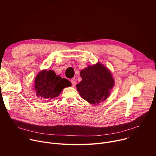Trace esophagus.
Wrapping results in <instances>:
<instances>
[{"mask_svg":"<svg viewBox=\"0 0 156 156\" xmlns=\"http://www.w3.org/2000/svg\"><path fill=\"white\" fill-rule=\"evenodd\" d=\"M70 81H71V83H72V86H75V85H76V80L75 79V78H72V79H71V80H70Z\"/></svg>","mask_w":156,"mask_h":156,"instance_id":"34e87169","label":"esophagus"}]
</instances>
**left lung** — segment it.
Returning <instances> with one entry per match:
<instances>
[{
  "label": "left lung",
  "mask_w": 156,
  "mask_h": 156,
  "mask_svg": "<svg viewBox=\"0 0 156 156\" xmlns=\"http://www.w3.org/2000/svg\"><path fill=\"white\" fill-rule=\"evenodd\" d=\"M80 76L82 80L76 84L77 91L82 98L92 104L104 101L115 84L110 70L99 62L82 70Z\"/></svg>",
  "instance_id": "left-lung-1"
}]
</instances>
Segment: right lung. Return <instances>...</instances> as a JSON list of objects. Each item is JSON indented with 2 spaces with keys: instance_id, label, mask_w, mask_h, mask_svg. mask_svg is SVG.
Returning a JSON list of instances; mask_svg holds the SVG:
<instances>
[{
  "instance_id": "obj_1",
  "label": "right lung",
  "mask_w": 156,
  "mask_h": 156,
  "mask_svg": "<svg viewBox=\"0 0 156 156\" xmlns=\"http://www.w3.org/2000/svg\"><path fill=\"white\" fill-rule=\"evenodd\" d=\"M34 82L37 96L45 100L57 97L63 88L72 85L68 80L62 78L51 70L40 72L36 76Z\"/></svg>"
}]
</instances>
